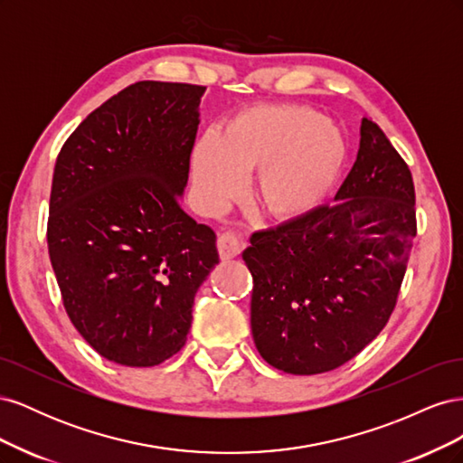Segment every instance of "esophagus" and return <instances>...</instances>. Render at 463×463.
Returning a JSON list of instances; mask_svg holds the SVG:
<instances>
[{
    "label": "esophagus",
    "mask_w": 463,
    "mask_h": 463,
    "mask_svg": "<svg viewBox=\"0 0 463 463\" xmlns=\"http://www.w3.org/2000/svg\"><path fill=\"white\" fill-rule=\"evenodd\" d=\"M216 245H218V253H220L222 260H230L243 250V241L240 240V237H235L232 232L220 233Z\"/></svg>",
    "instance_id": "obj_1"
}]
</instances>
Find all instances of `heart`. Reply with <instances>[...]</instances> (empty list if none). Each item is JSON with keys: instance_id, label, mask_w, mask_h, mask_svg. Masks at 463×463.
<instances>
[{"instance_id": "heart-1", "label": "heart", "mask_w": 463, "mask_h": 463, "mask_svg": "<svg viewBox=\"0 0 463 463\" xmlns=\"http://www.w3.org/2000/svg\"><path fill=\"white\" fill-rule=\"evenodd\" d=\"M347 138L335 121L299 104H260L204 135L191 152L199 204L218 213L241 197L255 174V197L274 220H298L322 206L344 172Z\"/></svg>"}]
</instances>
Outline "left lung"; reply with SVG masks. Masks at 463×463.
Returning <instances> with one entry per match:
<instances>
[{
  "label": "left lung",
  "mask_w": 463,
  "mask_h": 463,
  "mask_svg": "<svg viewBox=\"0 0 463 463\" xmlns=\"http://www.w3.org/2000/svg\"><path fill=\"white\" fill-rule=\"evenodd\" d=\"M332 206L257 232L250 330L260 357L289 374L328 373L371 344L394 311L415 237L408 164L371 119Z\"/></svg>",
  "instance_id": "1"
}]
</instances>
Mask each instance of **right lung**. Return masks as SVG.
Instances as JSON below:
<instances>
[{"instance_id": "right-lung-1", "label": "right lung", "mask_w": 463, "mask_h": 463, "mask_svg": "<svg viewBox=\"0 0 463 463\" xmlns=\"http://www.w3.org/2000/svg\"><path fill=\"white\" fill-rule=\"evenodd\" d=\"M204 90L135 82L55 160L48 249L65 311L118 365H160L185 345L194 296L220 262L214 232L181 206Z\"/></svg>"}]
</instances>
